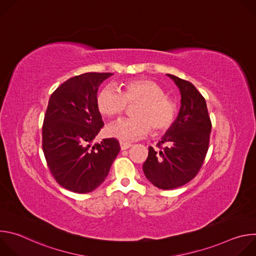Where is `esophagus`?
I'll use <instances>...</instances> for the list:
<instances>
[{"mask_svg":"<svg viewBox=\"0 0 256 256\" xmlns=\"http://www.w3.org/2000/svg\"><path fill=\"white\" fill-rule=\"evenodd\" d=\"M120 149L122 150H126L128 148L132 147V144H128V142H120Z\"/></svg>","mask_w":256,"mask_h":256,"instance_id":"esophagus-1","label":"esophagus"}]
</instances>
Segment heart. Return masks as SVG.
<instances>
[{"label": "heart", "instance_id": "obj_1", "mask_svg": "<svg viewBox=\"0 0 256 256\" xmlns=\"http://www.w3.org/2000/svg\"><path fill=\"white\" fill-rule=\"evenodd\" d=\"M99 112L106 118L120 116L132 106V118L120 120L106 130L107 134L120 140H134L147 134L150 130L159 134L168 130L177 114V104L155 81L149 79L130 80L120 86V91L102 88L96 96Z\"/></svg>", "mask_w": 256, "mask_h": 256}]
</instances>
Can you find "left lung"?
Returning <instances> with one entry per match:
<instances>
[{
  "label": "left lung",
  "mask_w": 256,
  "mask_h": 256,
  "mask_svg": "<svg viewBox=\"0 0 256 256\" xmlns=\"http://www.w3.org/2000/svg\"><path fill=\"white\" fill-rule=\"evenodd\" d=\"M181 94L176 120L157 144L149 147L142 171L161 190L184 186L198 173L208 150L212 122L206 99L188 81L167 74Z\"/></svg>",
  "instance_id": "obj_1"
}]
</instances>
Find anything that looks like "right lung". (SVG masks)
<instances>
[{"label":"right lung","mask_w":256,"mask_h":256,"mask_svg":"<svg viewBox=\"0 0 256 256\" xmlns=\"http://www.w3.org/2000/svg\"><path fill=\"white\" fill-rule=\"evenodd\" d=\"M112 72L75 76L50 95L42 124V150L56 181L77 194L97 188L120 151L116 138L92 144L104 122L96 105L100 84Z\"/></svg>","instance_id":"right-lung-1"}]
</instances>
